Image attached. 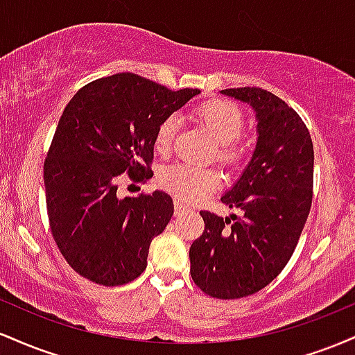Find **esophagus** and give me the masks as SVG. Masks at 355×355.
I'll return each instance as SVG.
<instances>
[{
	"label": "esophagus",
	"instance_id": "obj_1",
	"mask_svg": "<svg viewBox=\"0 0 355 355\" xmlns=\"http://www.w3.org/2000/svg\"><path fill=\"white\" fill-rule=\"evenodd\" d=\"M191 209L190 207H187V205H183L182 202H178V200H175V215H183V214H189Z\"/></svg>",
	"mask_w": 355,
	"mask_h": 355
}]
</instances>
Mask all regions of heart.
Masks as SVG:
<instances>
[{
    "instance_id": "b5f03b06",
    "label": "heart",
    "mask_w": 355,
    "mask_h": 355,
    "mask_svg": "<svg viewBox=\"0 0 355 355\" xmlns=\"http://www.w3.org/2000/svg\"><path fill=\"white\" fill-rule=\"evenodd\" d=\"M195 115L203 128L218 144V162H222L227 168L237 170L247 158V146L239 140L245 123L242 110L232 101L210 100L202 103ZM177 128V116H166L158 125L153 138V146L158 153L165 155L170 152ZM158 182L162 189L170 191L178 200L195 203L207 198L222 187V175L215 168L177 164L162 170Z\"/></svg>"
}]
</instances>
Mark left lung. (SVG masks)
<instances>
[{
    "label": "left lung",
    "mask_w": 355,
    "mask_h": 355,
    "mask_svg": "<svg viewBox=\"0 0 355 355\" xmlns=\"http://www.w3.org/2000/svg\"><path fill=\"white\" fill-rule=\"evenodd\" d=\"M257 118L250 162L222 203L242 217L202 210L203 234L190 247V274L215 299H240L275 279L294 254L312 205L313 145L294 108L267 89H222Z\"/></svg>",
    "instance_id": "left-lung-1"
}]
</instances>
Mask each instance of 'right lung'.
Wrapping results in <instances>:
<instances>
[{
  "label": "right lung",
  "mask_w": 355,
  "mask_h": 355,
  "mask_svg": "<svg viewBox=\"0 0 355 355\" xmlns=\"http://www.w3.org/2000/svg\"><path fill=\"white\" fill-rule=\"evenodd\" d=\"M198 93L118 73L85 85L63 110L43 166L46 210L56 245L81 277L115 287L146 268L173 200L160 190L118 198V182L121 173L153 177L158 125Z\"/></svg>",
  "instance_id": "add662e5"
}]
</instances>
